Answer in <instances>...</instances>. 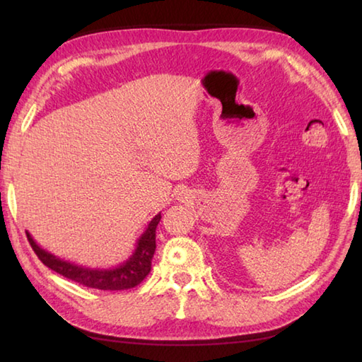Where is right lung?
I'll return each instance as SVG.
<instances>
[{
	"instance_id": "1",
	"label": "right lung",
	"mask_w": 362,
	"mask_h": 362,
	"mask_svg": "<svg viewBox=\"0 0 362 362\" xmlns=\"http://www.w3.org/2000/svg\"><path fill=\"white\" fill-rule=\"evenodd\" d=\"M160 219L161 214H157V216L149 222L148 228H146V232L140 238V241H138L136 250L132 258L122 266L117 269H109V271H98V269H88L68 263V261L54 257L51 253L38 247L29 233H26V236L38 259H40L45 266L52 269L54 272L64 275L66 279L91 289L124 291L135 288L136 284H140L151 272L153 252H156V228Z\"/></svg>"
}]
</instances>
